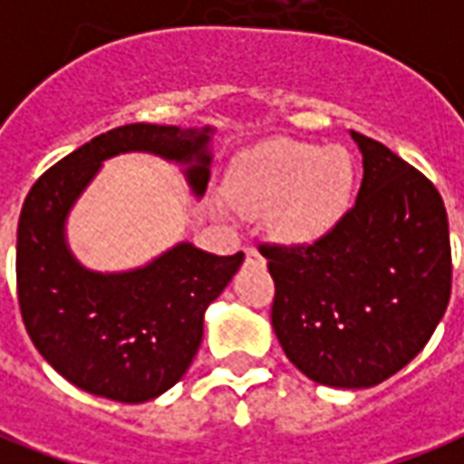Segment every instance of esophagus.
<instances>
[{
  "mask_svg": "<svg viewBox=\"0 0 464 464\" xmlns=\"http://www.w3.org/2000/svg\"><path fill=\"white\" fill-rule=\"evenodd\" d=\"M246 256H248V261H261V253L256 251V248H248V251H246Z\"/></svg>",
  "mask_w": 464,
  "mask_h": 464,
  "instance_id": "1",
  "label": "esophagus"
}]
</instances>
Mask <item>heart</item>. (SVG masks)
<instances>
[{
  "mask_svg": "<svg viewBox=\"0 0 464 464\" xmlns=\"http://www.w3.org/2000/svg\"><path fill=\"white\" fill-rule=\"evenodd\" d=\"M353 161L345 149L273 139L246 151L228 176V201L243 213H268L288 241L323 233L348 206Z\"/></svg>",
  "mask_w": 464,
  "mask_h": 464,
  "instance_id": "b5f03b06",
  "label": "heart"
}]
</instances>
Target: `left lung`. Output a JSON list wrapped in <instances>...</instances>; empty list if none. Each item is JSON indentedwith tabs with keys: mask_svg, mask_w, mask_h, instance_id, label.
<instances>
[{
	"mask_svg": "<svg viewBox=\"0 0 464 464\" xmlns=\"http://www.w3.org/2000/svg\"><path fill=\"white\" fill-rule=\"evenodd\" d=\"M355 203L311 243H261L271 323L303 375L372 388L428 345L452 291L448 211L425 173L370 136Z\"/></svg>",
	"mask_w": 464,
	"mask_h": 464,
	"instance_id": "8db88e82",
	"label": "left lung"
}]
</instances>
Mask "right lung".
<instances>
[{
  "instance_id": "add662e5",
  "label": "right lung",
  "mask_w": 464,
  "mask_h": 464,
  "mask_svg": "<svg viewBox=\"0 0 464 464\" xmlns=\"http://www.w3.org/2000/svg\"><path fill=\"white\" fill-rule=\"evenodd\" d=\"M208 139L211 129L126 123L64 156L26 193L16 228L19 311L42 358L76 388L146 402L176 385L198 353L203 313L241 268V251L211 256L179 243L146 268L104 276L74 261L64 221L102 161L123 151L188 163V183L203 196Z\"/></svg>"
}]
</instances>
